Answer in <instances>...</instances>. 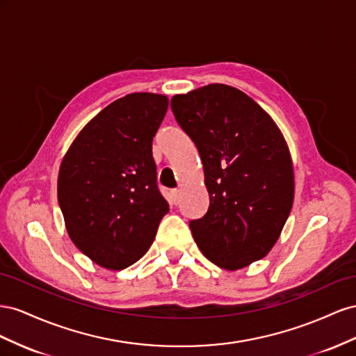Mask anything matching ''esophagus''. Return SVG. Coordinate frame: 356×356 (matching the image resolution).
Masks as SVG:
<instances>
[{
	"label": "esophagus",
	"mask_w": 356,
	"mask_h": 356,
	"mask_svg": "<svg viewBox=\"0 0 356 356\" xmlns=\"http://www.w3.org/2000/svg\"><path fill=\"white\" fill-rule=\"evenodd\" d=\"M171 198H172V201H175V202H179V200H180V191L179 189H172L171 191Z\"/></svg>",
	"instance_id": "obj_1"
}]
</instances>
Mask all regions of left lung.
<instances>
[{"label": "left lung", "instance_id": "left-lung-1", "mask_svg": "<svg viewBox=\"0 0 356 356\" xmlns=\"http://www.w3.org/2000/svg\"><path fill=\"white\" fill-rule=\"evenodd\" d=\"M204 167L209 210L189 222L218 267L238 270L276 245L293 202L289 149L274 120L241 90L220 83L171 98Z\"/></svg>", "mask_w": 356, "mask_h": 356}]
</instances>
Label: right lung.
I'll list each match as a JSON object with an SVG mask.
<instances>
[{"label": "right lung", "instance_id": "obj_1", "mask_svg": "<svg viewBox=\"0 0 356 356\" xmlns=\"http://www.w3.org/2000/svg\"><path fill=\"white\" fill-rule=\"evenodd\" d=\"M165 95L116 99L80 131L58 176V202L70 238L98 266L122 270L145 255L168 202L161 195L152 140Z\"/></svg>", "mask_w": 356, "mask_h": 356}]
</instances>
